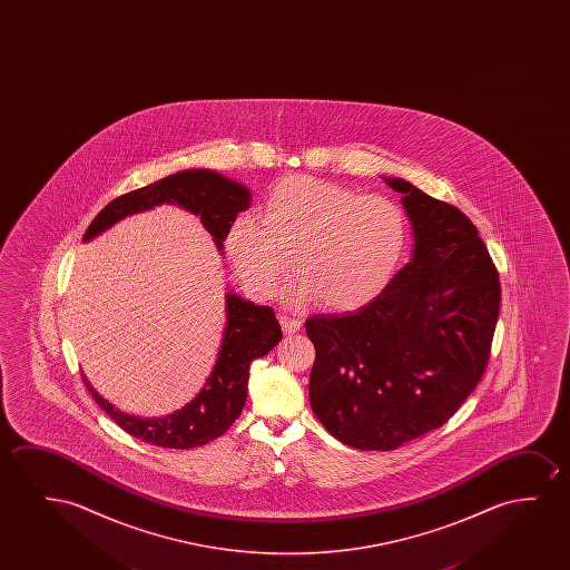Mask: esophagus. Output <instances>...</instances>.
I'll list each match as a JSON object with an SVG mask.
<instances>
[{
	"mask_svg": "<svg viewBox=\"0 0 570 570\" xmlns=\"http://www.w3.org/2000/svg\"><path fill=\"white\" fill-rule=\"evenodd\" d=\"M281 325L282 331H284L286 335H294V333H297V331L302 328V321L292 320L288 315H281Z\"/></svg>",
	"mask_w": 570,
	"mask_h": 570,
	"instance_id": "1",
	"label": "esophagus"
}]
</instances>
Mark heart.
Instances as JSON below:
<instances>
[{
	"label": "heart",
	"mask_w": 570,
	"mask_h": 570,
	"mask_svg": "<svg viewBox=\"0 0 570 570\" xmlns=\"http://www.w3.org/2000/svg\"><path fill=\"white\" fill-rule=\"evenodd\" d=\"M409 224L385 196H364L328 180L288 177L274 185L261 219L239 214L227 229L235 273L257 296H271L288 273L289 304L320 299L352 312L387 288L405 255Z\"/></svg>",
	"instance_id": "obj_1"
}]
</instances>
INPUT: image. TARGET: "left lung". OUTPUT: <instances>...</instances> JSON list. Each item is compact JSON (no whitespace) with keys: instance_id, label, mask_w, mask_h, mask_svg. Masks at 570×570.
I'll return each instance as SVG.
<instances>
[{"instance_id":"1","label":"left lung","mask_w":570,"mask_h":570,"mask_svg":"<svg viewBox=\"0 0 570 570\" xmlns=\"http://www.w3.org/2000/svg\"><path fill=\"white\" fill-rule=\"evenodd\" d=\"M382 179L403 195L411 261L356 312L305 321L313 413L366 452L397 450L452 419L483 375L500 307L499 273L471 219L409 180Z\"/></svg>"}]
</instances>
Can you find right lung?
<instances>
[{
  "mask_svg": "<svg viewBox=\"0 0 570 570\" xmlns=\"http://www.w3.org/2000/svg\"><path fill=\"white\" fill-rule=\"evenodd\" d=\"M161 204H173L200 216L203 226L216 243V249L224 255L227 229L239 212L249 208L250 190L242 183L210 169L173 173L165 179L118 196L107 204L91 226L87 227L83 242H91L97 235L105 234L120 219L154 210ZM281 338L282 328L271 307L255 305L229 289L226 294V327L218 358L196 397L175 413L157 419L122 413L97 393L83 372L81 375L97 405L128 434L159 448L190 450L216 440L234 424L247 399L250 362L263 358L281 343Z\"/></svg>",
  "mask_w": 570,
  "mask_h": 570,
  "instance_id": "add662e5",
  "label": "right lung"
}]
</instances>
